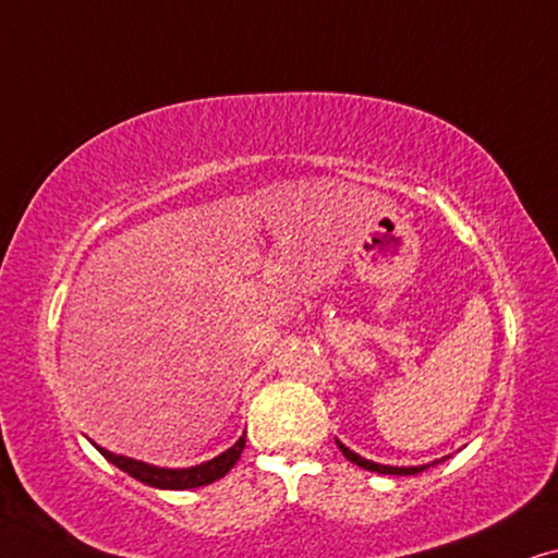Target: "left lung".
Returning <instances> with one entry per match:
<instances>
[{
  "instance_id": "1",
  "label": "left lung",
  "mask_w": 558,
  "mask_h": 558,
  "mask_svg": "<svg viewBox=\"0 0 558 558\" xmlns=\"http://www.w3.org/2000/svg\"><path fill=\"white\" fill-rule=\"evenodd\" d=\"M336 445H339V450L343 452V458L347 460H351L354 462V465H359V468H364V470H372V473H379V475H417V473H422V470H427L429 465H437V462H442V460H435V462H429V465H410V468H399V465H381V462H374V460H366V458H361V454H356L354 450H349L347 445L341 442V439H336Z\"/></svg>"
}]
</instances>
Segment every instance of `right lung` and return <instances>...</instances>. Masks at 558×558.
<instances>
[{
  "instance_id": "1",
  "label": "right lung",
  "mask_w": 558,
  "mask_h": 558,
  "mask_svg": "<svg viewBox=\"0 0 558 558\" xmlns=\"http://www.w3.org/2000/svg\"><path fill=\"white\" fill-rule=\"evenodd\" d=\"M245 437L247 433H242L238 442L227 447L222 454H217V458L199 462V465H192V468H159V465H151V462L116 454L96 442L93 445H96V450L104 454L108 462H113L116 468L123 470V473H129L131 477H136V481H141L144 485H151V488H159V490H190V488H202V485L215 483L219 477L230 473L234 462L240 460L242 450H245Z\"/></svg>"
}]
</instances>
